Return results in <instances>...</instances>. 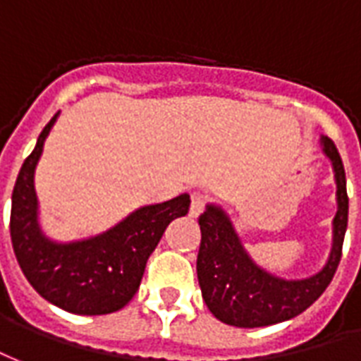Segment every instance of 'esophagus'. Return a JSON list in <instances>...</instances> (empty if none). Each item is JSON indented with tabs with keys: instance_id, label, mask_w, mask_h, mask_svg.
<instances>
[{
	"instance_id": "34e87169",
	"label": "esophagus",
	"mask_w": 361,
	"mask_h": 361,
	"mask_svg": "<svg viewBox=\"0 0 361 361\" xmlns=\"http://www.w3.org/2000/svg\"><path fill=\"white\" fill-rule=\"evenodd\" d=\"M204 209H206V202H204V198L198 196V194H194L190 202V212H188L190 213V217H198V215L204 213Z\"/></svg>"
}]
</instances>
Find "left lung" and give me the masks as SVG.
<instances>
[{
	"label": "left lung",
	"instance_id": "obj_1",
	"mask_svg": "<svg viewBox=\"0 0 361 361\" xmlns=\"http://www.w3.org/2000/svg\"><path fill=\"white\" fill-rule=\"evenodd\" d=\"M319 142L323 154L333 163L338 206L333 219L331 256L319 273L298 281L275 277L252 262L228 215L219 206L209 204L200 215L202 242L196 262L200 288L209 312L223 323L254 329L292 319L306 312L335 277L348 227L346 175L333 140L321 136Z\"/></svg>",
	"mask_w": 361,
	"mask_h": 361
}]
</instances>
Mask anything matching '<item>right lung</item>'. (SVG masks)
I'll return each mask as SVG.
<instances>
[{
  "mask_svg": "<svg viewBox=\"0 0 361 361\" xmlns=\"http://www.w3.org/2000/svg\"><path fill=\"white\" fill-rule=\"evenodd\" d=\"M55 113L38 136L36 148L18 171L11 198V242L20 269L42 298L78 315L113 314L125 307L140 286L149 254L171 221L183 217L190 196L144 206L109 231L86 240L54 242L38 223L34 171Z\"/></svg>",
  "mask_w": 361,
  "mask_h": 361,
  "instance_id": "obj_1",
  "label": "right lung"
}]
</instances>
